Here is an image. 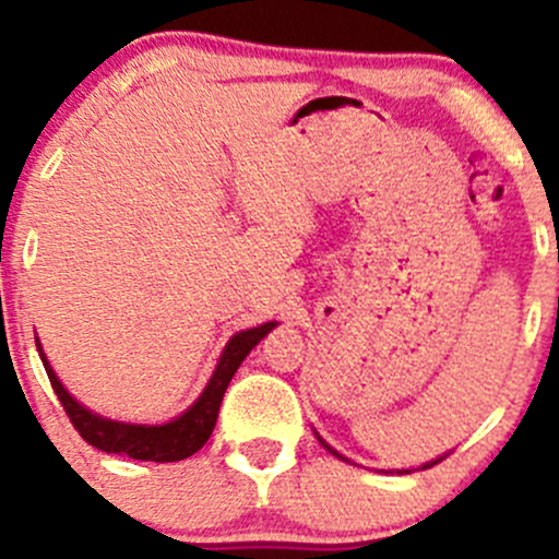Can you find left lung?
<instances>
[{
    "mask_svg": "<svg viewBox=\"0 0 559 559\" xmlns=\"http://www.w3.org/2000/svg\"><path fill=\"white\" fill-rule=\"evenodd\" d=\"M316 438H319V443H321V447H324V449H326V452H330V454H335V456H337V460H346V456H343L341 452H335V449H332V447H330V443H326V441H324V438H321V436H319V432H316ZM443 456H447V454H443ZM443 456H438V460H430V462H425V465H421V467H432V465H438V462H441V460H443ZM346 462H348V460H346ZM400 473H403V471H400ZM405 473H408V471H405Z\"/></svg>",
    "mask_w": 559,
    "mask_h": 559,
    "instance_id": "obj_1",
    "label": "left lung"
}]
</instances>
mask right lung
Wrapping results in <instances>:
<instances>
[{
	"label": "right lung",
	"instance_id": "add662e5",
	"mask_svg": "<svg viewBox=\"0 0 559 559\" xmlns=\"http://www.w3.org/2000/svg\"><path fill=\"white\" fill-rule=\"evenodd\" d=\"M275 324H278V321H267V324L235 332L227 341V346H224L222 357H218L216 368H213L211 379H207L200 397H197L183 414L165 421V425H132V421H116L107 419V416L94 414L92 408L78 403V400L67 392L64 384L59 381V376H56V370L50 368L39 337H35V341L39 359H43L45 365V373H48L50 384H53V392L59 394L67 416H70V421L75 425V430L81 432L83 441L92 443V447H97L99 452L107 454H121L132 456V460L151 462H178L205 447L213 427H216L218 408H222L224 392H227L235 370H238L240 362L251 354V348L257 346L270 330H275Z\"/></svg>",
	"mask_w": 559,
	"mask_h": 559
}]
</instances>
